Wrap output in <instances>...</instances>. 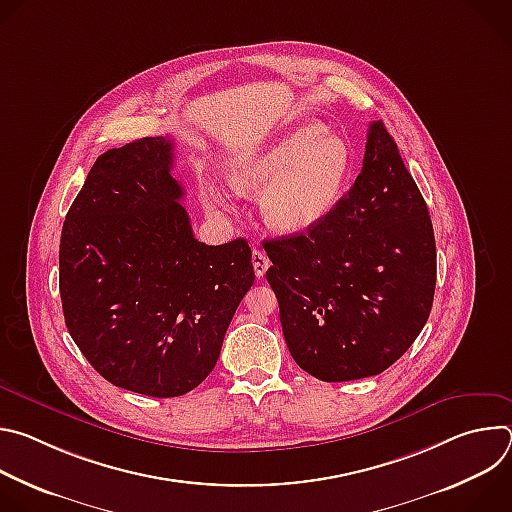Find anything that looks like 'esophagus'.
<instances>
[{
  "mask_svg": "<svg viewBox=\"0 0 512 512\" xmlns=\"http://www.w3.org/2000/svg\"><path fill=\"white\" fill-rule=\"evenodd\" d=\"M253 267H255V275H257V277H263L265 271L269 269V259H267V255H265L263 251H259V249H253Z\"/></svg>",
  "mask_w": 512,
  "mask_h": 512,
  "instance_id": "esophagus-1",
  "label": "esophagus"
}]
</instances>
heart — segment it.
<instances>
[{
	"label": "heart",
	"instance_id": "heart-1",
	"mask_svg": "<svg viewBox=\"0 0 512 512\" xmlns=\"http://www.w3.org/2000/svg\"><path fill=\"white\" fill-rule=\"evenodd\" d=\"M352 172V150L322 123H302L231 164L229 182L245 196H261L265 225L281 235L310 231L342 198ZM210 210H225V192L206 186Z\"/></svg>",
	"mask_w": 512,
	"mask_h": 512
}]
</instances>
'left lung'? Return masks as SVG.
Listing matches in <instances>:
<instances>
[{
	"mask_svg": "<svg viewBox=\"0 0 512 512\" xmlns=\"http://www.w3.org/2000/svg\"><path fill=\"white\" fill-rule=\"evenodd\" d=\"M263 247L287 348L320 381L381 375L429 318L431 218L383 121L371 123L362 170L324 221Z\"/></svg>",
	"mask_w": 512,
	"mask_h": 512,
	"instance_id": "1",
	"label": "left lung"
}]
</instances>
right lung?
Returning <instances> with one entry per match:
<instances>
[{
  "label": "right lung",
  "mask_w": 512,
  "mask_h": 512,
  "mask_svg": "<svg viewBox=\"0 0 512 512\" xmlns=\"http://www.w3.org/2000/svg\"><path fill=\"white\" fill-rule=\"evenodd\" d=\"M170 137L105 152L68 208L60 235L66 328L111 385L178 397L214 369L255 281L245 239H194Z\"/></svg>",
  "instance_id": "obj_1"
}]
</instances>
